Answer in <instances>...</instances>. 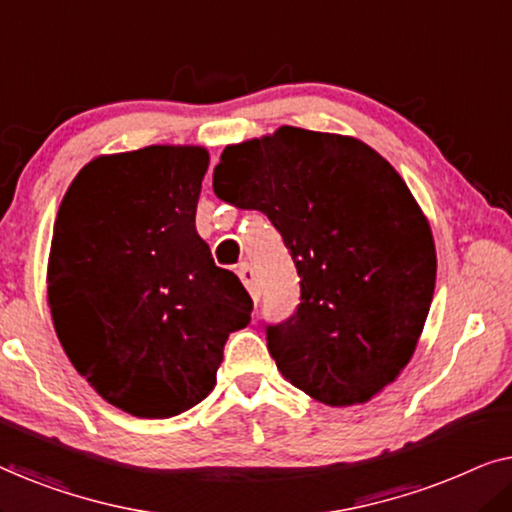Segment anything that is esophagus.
Returning <instances> with one entry per match:
<instances>
[{"label": "esophagus", "mask_w": 512, "mask_h": 512, "mask_svg": "<svg viewBox=\"0 0 512 512\" xmlns=\"http://www.w3.org/2000/svg\"><path fill=\"white\" fill-rule=\"evenodd\" d=\"M237 277L242 279L244 289L249 291V296L254 298V300H258V284H256V272L251 270V265H249V263H242L240 268H237Z\"/></svg>", "instance_id": "obj_1"}]
</instances>
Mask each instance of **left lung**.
<instances>
[{"mask_svg": "<svg viewBox=\"0 0 512 512\" xmlns=\"http://www.w3.org/2000/svg\"><path fill=\"white\" fill-rule=\"evenodd\" d=\"M214 193L261 209L296 263V314L268 326L284 380L333 408L394 382L429 314L436 244L389 160L356 137L282 125L226 146Z\"/></svg>", "mask_w": 512, "mask_h": 512, "instance_id": "1", "label": "left lung"}]
</instances>
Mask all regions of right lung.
I'll use <instances>...</instances> for the list:
<instances>
[{"label":"right lung","mask_w":512,"mask_h":512,"mask_svg":"<svg viewBox=\"0 0 512 512\" xmlns=\"http://www.w3.org/2000/svg\"><path fill=\"white\" fill-rule=\"evenodd\" d=\"M205 146L97 156L60 202L48 305L72 366L135 417H174L216 384L228 335L251 319L247 289L195 230Z\"/></svg>","instance_id":"add662e5"}]
</instances>
